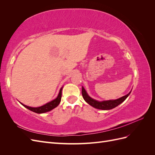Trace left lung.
<instances>
[{"label":"left lung","mask_w":155,"mask_h":155,"mask_svg":"<svg viewBox=\"0 0 155 155\" xmlns=\"http://www.w3.org/2000/svg\"><path fill=\"white\" fill-rule=\"evenodd\" d=\"M81 92H82V96H83V99L85 100V101L87 103V104H88L92 107H94L97 109L110 110L112 109H113V108L119 105L122 102H124L126 100V98L129 96L131 91L129 93H128L127 95L121 97H120L117 100L102 101H98L97 100H95L92 99V98H91L88 95V94L87 93L86 91L85 90V88H83V87H82Z\"/></svg>","instance_id":"left-lung-1"}]
</instances>
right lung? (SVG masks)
Returning <instances> with one entry per match:
<instances>
[{"label": "right lung", "mask_w": 155, "mask_h": 155, "mask_svg": "<svg viewBox=\"0 0 155 155\" xmlns=\"http://www.w3.org/2000/svg\"><path fill=\"white\" fill-rule=\"evenodd\" d=\"M62 89H63V87L61 88L59 92V94H58V97H56L55 100H52L51 101L48 103V104H45L43 106H41V107H28V106L22 104H21H21L25 107L27 108L28 109H29L31 111L36 112V113H38V114L44 113V112L50 111L51 110H52L56 107H58L59 105V104H60L61 100Z\"/></svg>", "instance_id": "right-lung-1"}]
</instances>
